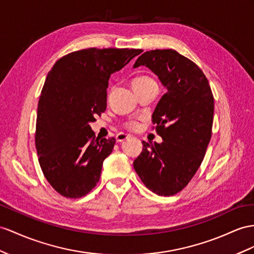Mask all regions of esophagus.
<instances>
[{"instance_id": "1", "label": "esophagus", "mask_w": 254, "mask_h": 254, "mask_svg": "<svg viewBox=\"0 0 254 254\" xmlns=\"http://www.w3.org/2000/svg\"><path fill=\"white\" fill-rule=\"evenodd\" d=\"M128 137H129V135H127L125 133H119L118 135L116 136V139L118 142H122V141H125L126 139H127Z\"/></svg>"}]
</instances>
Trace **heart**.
<instances>
[{"label":"heart","mask_w":254,"mask_h":254,"mask_svg":"<svg viewBox=\"0 0 254 254\" xmlns=\"http://www.w3.org/2000/svg\"><path fill=\"white\" fill-rule=\"evenodd\" d=\"M152 82H155L152 78L148 77V76H139V77L134 78L132 84L133 86H139V84H147V83H152ZM127 127L128 128H136L138 127V123L135 121H131V122L127 123Z\"/></svg>","instance_id":"b5f03b06"}]
</instances>
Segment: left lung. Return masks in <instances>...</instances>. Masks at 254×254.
Listing matches in <instances>:
<instances>
[{
    "mask_svg": "<svg viewBox=\"0 0 254 254\" xmlns=\"http://www.w3.org/2000/svg\"><path fill=\"white\" fill-rule=\"evenodd\" d=\"M141 65L167 90L152 114L163 141H142L133 165L149 190L170 196L190 183L203 162L211 138L213 95L201 69L176 50L146 51L133 67Z\"/></svg>",
    "mask_w": 254,
    "mask_h": 254,
    "instance_id": "obj_1",
    "label": "left lung"
}]
</instances>
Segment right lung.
Returning <instances> with one entry per match:
<instances>
[{
    "label": "right lung",
    "instance_id": "obj_1",
    "mask_svg": "<svg viewBox=\"0 0 254 254\" xmlns=\"http://www.w3.org/2000/svg\"><path fill=\"white\" fill-rule=\"evenodd\" d=\"M141 49H82L58 60L38 101L35 146L44 176L67 198H79L99 183L116 139L95 138L90 127L106 109L109 77Z\"/></svg>",
    "mask_w": 254,
    "mask_h": 254
}]
</instances>
